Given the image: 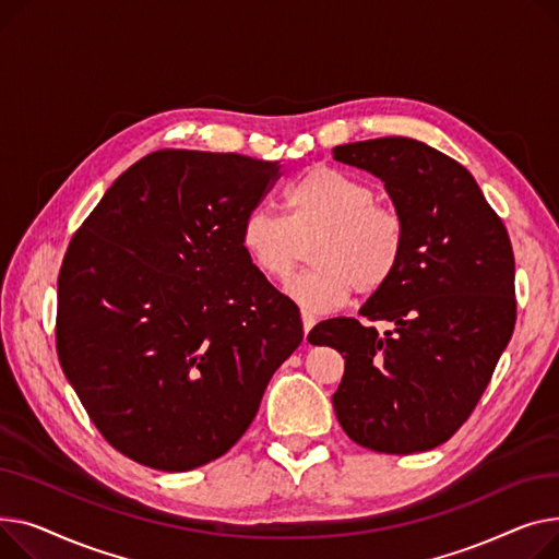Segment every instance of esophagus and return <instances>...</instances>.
Instances as JSON below:
<instances>
[{"label":"esophagus","mask_w":559,"mask_h":559,"mask_svg":"<svg viewBox=\"0 0 559 559\" xmlns=\"http://www.w3.org/2000/svg\"><path fill=\"white\" fill-rule=\"evenodd\" d=\"M302 324H305V334H309L311 326L316 324V316L311 311H307V309H302Z\"/></svg>","instance_id":"34e87169"}]
</instances>
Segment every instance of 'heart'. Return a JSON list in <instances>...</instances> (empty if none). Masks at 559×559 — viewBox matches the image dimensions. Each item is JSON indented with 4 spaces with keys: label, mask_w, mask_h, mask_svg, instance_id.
Returning <instances> with one entry per match:
<instances>
[{
    "label": "heart",
    "mask_w": 559,
    "mask_h": 559,
    "mask_svg": "<svg viewBox=\"0 0 559 559\" xmlns=\"http://www.w3.org/2000/svg\"><path fill=\"white\" fill-rule=\"evenodd\" d=\"M286 218L252 210L241 225V246L254 269L286 280L302 257V243L318 239L316 269L293 277L286 293L313 311L343 307L352 293L372 295L397 273L404 254V223L377 203L374 189L352 174L316 167L284 193Z\"/></svg>",
    "instance_id": "1"
}]
</instances>
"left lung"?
<instances>
[{"label": "left lung", "instance_id": "left-lung-1", "mask_svg": "<svg viewBox=\"0 0 559 559\" xmlns=\"http://www.w3.org/2000/svg\"><path fill=\"white\" fill-rule=\"evenodd\" d=\"M334 159L383 182L404 223V254L360 307L364 322L322 320L307 341L345 358L332 402L356 444L397 455L436 449L472 415L514 332L508 229L463 164L424 142H354Z\"/></svg>", "mask_w": 559, "mask_h": 559}]
</instances>
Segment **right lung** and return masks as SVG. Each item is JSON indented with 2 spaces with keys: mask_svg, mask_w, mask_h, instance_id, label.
I'll return each instance as SVG.
<instances>
[{
  "mask_svg": "<svg viewBox=\"0 0 559 559\" xmlns=\"http://www.w3.org/2000/svg\"><path fill=\"white\" fill-rule=\"evenodd\" d=\"M280 162L169 148L123 171L58 275L56 347L102 436L162 472L207 465L252 424L305 338L241 246Z\"/></svg>",
  "mask_w": 559,
  "mask_h": 559,
  "instance_id": "obj_1",
  "label": "right lung"
}]
</instances>
